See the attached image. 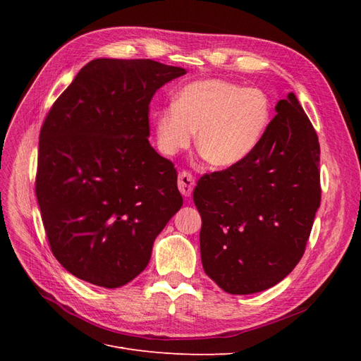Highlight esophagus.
I'll return each instance as SVG.
<instances>
[{
  "label": "esophagus",
  "mask_w": 361,
  "mask_h": 361,
  "mask_svg": "<svg viewBox=\"0 0 361 361\" xmlns=\"http://www.w3.org/2000/svg\"><path fill=\"white\" fill-rule=\"evenodd\" d=\"M194 185H195V180H194L192 174L190 171H180L179 173L178 187H179V191L182 192V195H185V197L191 195V192L194 190Z\"/></svg>",
  "instance_id": "esophagus-1"
}]
</instances>
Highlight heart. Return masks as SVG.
Instances as JSON below:
<instances>
[{
    "instance_id": "heart-1",
    "label": "heart",
    "mask_w": 361,
    "mask_h": 361,
    "mask_svg": "<svg viewBox=\"0 0 361 361\" xmlns=\"http://www.w3.org/2000/svg\"><path fill=\"white\" fill-rule=\"evenodd\" d=\"M271 117V102L259 89L224 80L194 81L157 116V143L162 154L176 155L190 147L199 130L195 149L202 159L212 167L228 169L253 154Z\"/></svg>"
}]
</instances>
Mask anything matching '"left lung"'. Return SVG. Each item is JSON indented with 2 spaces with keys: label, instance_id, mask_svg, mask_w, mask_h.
<instances>
[{
  "label": "left lung",
  "instance_id": "obj_1",
  "mask_svg": "<svg viewBox=\"0 0 361 361\" xmlns=\"http://www.w3.org/2000/svg\"><path fill=\"white\" fill-rule=\"evenodd\" d=\"M264 140L194 190L203 269L224 292L277 285L301 260L321 204L319 141L297 96L276 105Z\"/></svg>",
  "mask_w": 361,
  "mask_h": 361
}]
</instances>
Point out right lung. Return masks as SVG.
I'll return each mask as SVG.
<instances>
[{
    "label": "right lung",
    "mask_w": 361,
    "mask_h": 361,
    "mask_svg": "<svg viewBox=\"0 0 361 361\" xmlns=\"http://www.w3.org/2000/svg\"><path fill=\"white\" fill-rule=\"evenodd\" d=\"M187 73L149 60L87 63L40 129L36 195L52 255L92 285L143 271L183 203L173 162L149 145V104Z\"/></svg>",
    "instance_id": "right-lung-1"
}]
</instances>
